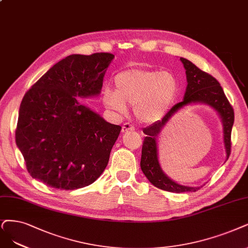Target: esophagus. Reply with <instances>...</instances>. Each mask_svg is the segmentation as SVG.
I'll return each instance as SVG.
<instances>
[{
	"label": "esophagus",
	"mask_w": 248,
	"mask_h": 248,
	"mask_svg": "<svg viewBox=\"0 0 248 248\" xmlns=\"http://www.w3.org/2000/svg\"><path fill=\"white\" fill-rule=\"evenodd\" d=\"M135 131V127L134 125H132L131 124L129 123H125L123 127H122V133H126V132H133Z\"/></svg>",
	"instance_id": "obj_1"
}]
</instances>
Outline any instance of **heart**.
<instances>
[{"label": "heart", "mask_w": 248, "mask_h": 248, "mask_svg": "<svg viewBox=\"0 0 248 248\" xmlns=\"http://www.w3.org/2000/svg\"><path fill=\"white\" fill-rule=\"evenodd\" d=\"M115 90L106 89V107L124 113L134 106L136 117L143 123L157 122L175 102L179 93L177 78L169 71L132 67L114 77Z\"/></svg>", "instance_id": "obj_1"}]
</instances>
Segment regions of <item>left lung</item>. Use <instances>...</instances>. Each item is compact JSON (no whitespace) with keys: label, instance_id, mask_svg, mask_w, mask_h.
<instances>
[{"label":"left lung","instance_id":"1","mask_svg":"<svg viewBox=\"0 0 248 248\" xmlns=\"http://www.w3.org/2000/svg\"><path fill=\"white\" fill-rule=\"evenodd\" d=\"M184 68L186 69L187 88L184 100L176 104L170 111L163 116L161 121L143 129L146 135L141 156V170L144 175L149 180L152 185L161 190L175 193L182 192H195L202 186L189 187L180 185L169 178L162 170L158 160L157 138L162 129L170 122L179 110L191 104H205L216 110L223 124V138L226 150V160H228L231 153V132L234 124V110L229 103L219 82L208 73L199 69L191 61L180 58Z\"/></svg>","mask_w":248,"mask_h":248}]
</instances>
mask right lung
Wrapping results in <instances>:
<instances>
[{
	"instance_id": "obj_1",
	"label": "right lung",
	"mask_w": 248,
	"mask_h": 248,
	"mask_svg": "<svg viewBox=\"0 0 248 248\" xmlns=\"http://www.w3.org/2000/svg\"><path fill=\"white\" fill-rule=\"evenodd\" d=\"M113 58L110 53L69 55L26 92L15 139L33 179L75 190L91 185L104 171L122 126L107 123L78 98L101 93Z\"/></svg>"
}]
</instances>
